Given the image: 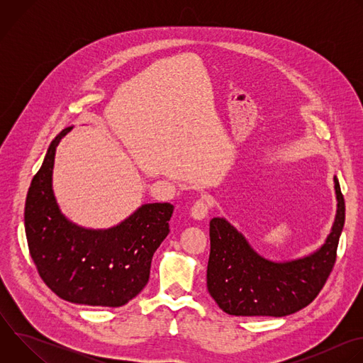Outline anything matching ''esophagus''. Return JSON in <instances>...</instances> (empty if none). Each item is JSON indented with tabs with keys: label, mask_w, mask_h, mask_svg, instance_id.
<instances>
[{
	"label": "esophagus",
	"mask_w": 363,
	"mask_h": 363,
	"mask_svg": "<svg viewBox=\"0 0 363 363\" xmlns=\"http://www.w3.org/2000/svg\"><path fill=\"white\" fill-rule=\"evenodd\" d=\"M213 203L214 201L211 199V196L208 195H202L201 198H198L192 208H191V216L195 218V220H202L205 218L206 216H208V211L213 208Z\"/></svg>",
	"instance_id": "34e87169"
}]
</instances>
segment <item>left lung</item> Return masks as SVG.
Masks as SVG:
<instances>
[{"mask_svg":"<svg viewBox=\"0 0 363 363\" xmlns=\"http://www.w3.org/2000/svg\"><path fill=\"white\" fill-rule=\"evenodd\" d=\"M337 214L326 242L294 262L273 263L258 255L224 218L210 223L206 287L225 313L281 318L312 303L328 281L345 224V198L335 177Z\"/></svg>","mask_w":363,"mask_h":363,"instance_id":"left-lung-1","label":"left lung"}]
</instances>
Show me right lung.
<instances>
[{
    "label": "right lung",
    "instance_id": "right-lung-1",
    "mask_svg": "<svg viewBox=\"0 0 363 363\" xmlns=\"http://www.w3.org/2000/svg\"><path fill=\"white\" fill-rule=\"evenodd\" d=\"M70 130L51 142L28 188L24 224L30 255L41 280L63 300L119 307L146 286L153 252L169 234L174 205L145 203L109 230H86L67 221L51 188V174L56 147Z\"/></svg>",
    "mask_w": 363,
    "mask_h": 363
}]
</instances>
